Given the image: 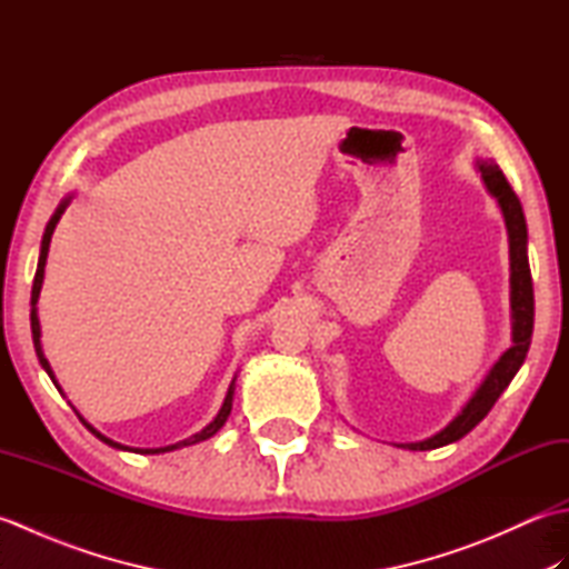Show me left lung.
Wrapping results in <instances>:
<instances>
[{
    "instance_id": "obj_1",
    "label": "left lung",
    "mask_w": 569,
    "mask_h": 569,
    "mask_svg": "<svg viewBox=\"0 0 569 569\" xmlns=\"http://www.w3.org/2000/svg\"><path fill=\"white\" fill-rule=\"evenodd\" d=\"M477 166H479L481 178H485L489 192L499 200L503 220H506V229H509L513 347L506 349L501 359L489 371V377L481 381L477 393L469 398V403L462 408V413H459L450 422V426L440 430L438 435H432V438H428V440L403 445V447H408V450H435V447L450 445L459 438H465L471 428H477L479 422L487 418L493 403L499 401V396L503 393L506 386L511 383L516 371L521 369L523 359L528 355V347H530V335H533V316H536L533 312V306H536L533 303V278H530V266H528V251H526L528 229H526L521 200H518L511 183L506 180L503 171L497 163L477 161Z\"/></svg>"
}]
</instances>
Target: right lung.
I'll list each match as a JSON object with an SVG mask.
<instances>
[{"label": "right lung", "mask_w": 569, "mask_h": 569, "mask_svg": "<svg viewBox=\"0 0 569 569\" xmlns=\"http://www.w3.org/2000/svg\"><path fill=\"white\" fill-rule=\"evenodd\" d=\"M66 204H68V200H66L63 204H60V208L56 210V214L51 217V222H48V227H46V234H43V241H41L39 269H36V276H33V288H31V306H33V310H31V335H33V347H36V355H39L41 367L48 371V377H51V379H53V371H51V367H48V361H46V357H43V349H41V325H39V316H36V300H39V293H41V283H43V266H46V257H48V247H51V234H53V229H56V224H58V220H60V214H63V210H66ZM53 383H56V379H53ZM232 393H234V381L229 383V391H227V398H224V403H222V408H220V413H217V418L210 422L208 428H202L200 432L192 435V438H188V440H180V442H176V445H168V447H159V450H134V452H141V455L171 452V450H178V447H188V445H196V442H200V440H208V438H212V435L224 426V420H227V416H229V410H232ZM78 418H80V416H78ZM80 420H82V418H80ZM82 422H84V420H82ZM84 426H88V422H84ZM88 430H90L92 435H98V438H100L102 442H107V445L119 447V450H129V447L119 445V442H114V440H110V438H104V435H100V432L94 430L92 426H88Z\"/></svg>", "instance_id": "1"}]
</instances>
